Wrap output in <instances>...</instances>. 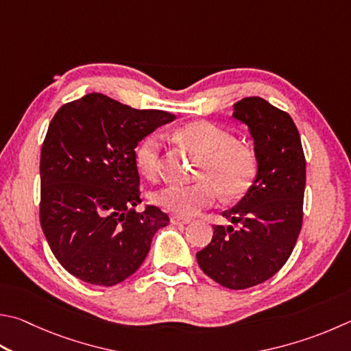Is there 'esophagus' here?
<instances>
[{
    "label": "esophagus",
    "mask_w": 351,
    "mask_h": 351,
    "mask_svg": "<svg viewBox=\"0 0 351 351\" xmlns=\"http://www.w3.org/2000/svg\"><path fill=\"white\" fill-rule=\"evenodd\" d=\"M170 221H171V224H189L190 222V219L189 218H182V216H180V215H171L170 216Z\"/></svg>",
    "instance_id": "1"
}]
</instances>
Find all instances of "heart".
Returning <instances> with one entry per match:
<instances>
[{
    "mask_svg": "<svg viewBox=\"0 0 351 351\" xmlns=\"http://www.w3.org/2000/svg\"><path fill=\"white\" fill-rule=\"evenodd\" d=\"M176 136L201 156L195 170L197 181L189 186L170 184L159 189L154 195L159 207L180 216H195L213 206L219 193L227 201H234L252 189L258 175L256 154L248 145L237 143L232 132L199 119L178 129ZM161 147V138L156 133L145 136L136 147L138 169L150 180L159 173Z\"/></svg>",
    "mask_w": 351,
    "mask_h": 351,
    "instance_id": "1",
    "label": "heart"
}]
</instances>
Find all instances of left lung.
<instances>
[{
    "instance_id": "obj_1",
    "label": "left lung",
    "mask_w": 351,
    "mask_h": 351,
    "mask_svg": "<svg viewBox=\"0 0 351 351\" xmlns=\"http://www.w3.org/2000/svg\"><path fill=\"white\" fill-rule=\"evenodd\" d=\"M233 117L250 129L258 175L247 195L215 226L210 244L196 253L215 282L244 290L270 279L290 258L302 227L305 156L291 117L259 97L234 104Z\"/></svg>"
}]
</instances>
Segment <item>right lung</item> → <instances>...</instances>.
<instances>
[{
    "mask_svg": "<svg viewBox=\"0 0 351 351\" xmlns=\"http://www.w3.org/2000/svg\"><path fill=\"white\" fill-rule=\"evenodd\" d=\"M175 119L88 93L60 107L41 149L40 221L58 263L81 281L112 287L133 275L170 222L141 202L135 149Z\"/></svg>",
    "mask_w": 351,
    "mask_h": 351,
    "instance_id": "obj_1",
    "label": "right lung"
}]
</instances>
